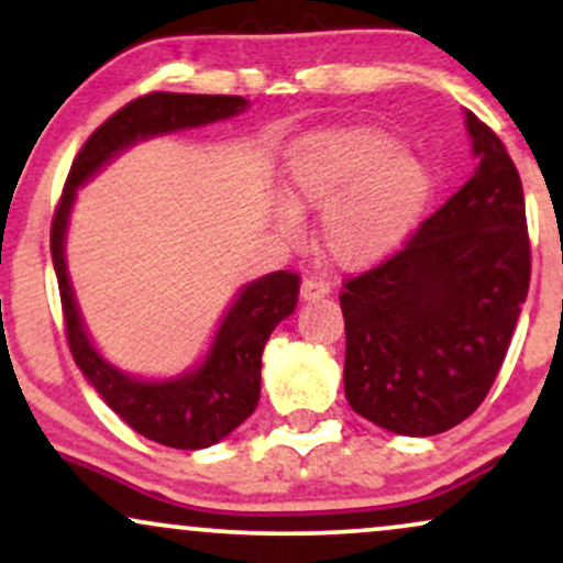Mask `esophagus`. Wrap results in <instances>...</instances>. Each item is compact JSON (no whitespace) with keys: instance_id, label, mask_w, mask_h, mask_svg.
<instances>
[{"instance_id":"obj_1","label":"esophagus","mask_w":563,"mask_h":563,"mask_svg":"<svg viewBox=\"0 0 563 563\" xmlns=\"http://www.w3.org/2000/svg\"><path fill=\"white\" fill-rule=\"evenodd\" d=\"M328 294H331V286H328V280H322V277L307 275L301 280V299L303 301L320 299V296H328Z\"/></svg>"}]
</instances>
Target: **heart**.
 Wrapping results in <instances>:
<instances>
[{"label": "heart", "instance_id": "heart-1", "mask_svg": "<svg viewBox=\"0 0 563 563\" xmlns=\"http://www.w3.org/2000/svg\"><path fill=\"white\" fill-rule=\"evenodd\" d=\"M290 203L327 206L322 241L335 262L360 264L391 249L421 214L431 179L423 164L399 156L397 140L378 129H335L301 140L288 166ZM294 228V214L280 211Z\"/></svg>", "mask_w": 563, "mask_h": 563}]
</instances>
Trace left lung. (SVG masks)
<instances>
[{"label":"left lung","instance_id":"1","mask_svg":"<svg viewBox=\"0 0 563 563\" xmlns=\"http://www.w3.org/2000/svg\"><path fill=\"white\" fill-rule=\"evenodd\" d=\"M479 166L455 196L339 294L352 410L405 437L463 423L493 389L532 275L525 187L466 113Z\"/></svg>","mask_w":563,"mask_h":563}]
</instances>
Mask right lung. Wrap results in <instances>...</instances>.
Segmentation results:
<instances>
[{
  "label": "right lung",
  "mask_w": 563,
  "mask_h": 563,
  "mask_svg": "<svg viewBox=\"0 0 563 563\" xmlns=\"http://www.w3.org/2000/svg\"><path fill=\"white\" fill-rule=\"evenodd\" d=\"M243 108L245 100L238 95L151 92L126 102L111 119L102 121L76 153L66 185H63V196L55 206L53 230H49V251H53L57 288H60L66 339L76 365L121 421L132 426L137 434L166 448H209L238 429L256 410L262 391L264 344L277 322L288 318L299 303L301 277L290 269H280L245 286L238 301L232 303L228 318L222 320L209 360L196 373L177 380H164V384H145L108 365L84 333L79 309L70 294L66 260H63L68 211L76 187L124 147L151 134L228 119V115L241 113Z\"/></svg>",
  "instance_id": "right-lung-1"
}]
</instances>
